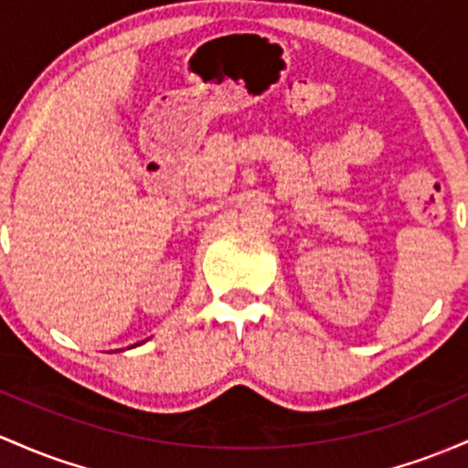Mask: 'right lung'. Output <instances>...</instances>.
Listing matches in <instances>:
<instances>
[{
	"mask_svg": "<svg viewBox=\"0 0 468 468\" xmlns=\"http://www.w3.org/2000/svg\"><path fill=\"white\" fill-rule=\"evenodd\" d=\"M144 343H145V340H144ZM136 345H141V343H136ZM136 345H134V347H136Z\"/></svg>",
	"mask_w": 468,
	"mask_h": 468,
	"instance_id": "1",
	"label": "right lung"
}]
</instances>
